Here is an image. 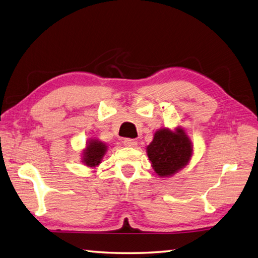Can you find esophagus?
I'll use <instances>...</instances> for the list:
<instances>
[{
	"instance_id": "1",
	"label": "esophagus",
	"mask_w": 258,
	"mask_h": 258,
	"mask_svg": "<svg viewBox=\"0 0 258 258\" xmlns=\"http://www.w3.org/2000/svg\"><path fill=\"white\" fill-rule=\"evenodd\" d=\"M123 144H124L125 146H127V147H135L136 145H138V142H136V141L133 140V139H125V140L123 141Z\"/></svg>"
}]
</instances>
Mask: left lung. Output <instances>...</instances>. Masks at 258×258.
<instances>
[{
	"label": "left lung",
	"instance_id": "8db88e82",
	"mask_svg": "<svg viewBox=\"0 0 258 258\" xmlns=\"http://www.w3.org/2000/svg\"><path fill=\"white\" fill-rule=\"evenodd\" d=\"M146 152L158 176L168 177L187 165L193 154V145L183 128H161L155 132Z\"/></svg>",
	"mask_w": 258,
	"mask_h": 258
}]
</instances>
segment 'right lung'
<instances>
[{"mask_svg": "<svg viewBox=\"0 0 258 258\" xmlns=\"http://www.w3.org/2000/svg\"><path fill=\"white\" fill-rule=\"evenodd\" d=\"M107 151V145L96 139L87 142L85 150L83 151V162L86 166L96 167L103 160Z\"/></svg>", "mask_w": 258, "mask_h": 258, "instance_id": "obj_1", "label": "right lung"}]
</instances>
